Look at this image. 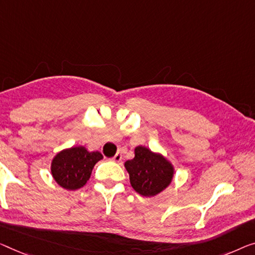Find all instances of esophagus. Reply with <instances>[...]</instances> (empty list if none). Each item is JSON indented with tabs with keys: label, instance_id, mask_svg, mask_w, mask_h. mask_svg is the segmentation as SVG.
I'll return each mask as SVG.
<instances>
[{
	"label": "esophagus",
	"instance_id": "1",
	"mask_svg": "<svg viewBox=\"0 0 255 255\" xmlns=\"http://www.w3.org/2000/svg\"><path fill=\"white\" fill-rule=\"evenodd\" d=\"M121 159H123V154H121L120 152H118V153L115 155V157L112 158V160L116 161V162H120Z\"/></svg>",
	"mask_w": 255,
	"mask_h": 255
}]
</instances>
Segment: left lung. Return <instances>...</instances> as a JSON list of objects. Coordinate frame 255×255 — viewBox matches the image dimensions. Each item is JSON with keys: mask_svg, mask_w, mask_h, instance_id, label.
<instances>
[{"mask_svg": "<svg viewBox=\"0 0 255 255\" xmlns=\"http://www.w3.org/2000/svg\"><path fill=\"white\" fill-rule=\"evenodd\" d=\"M132 189L139 195L152 197L172 182L173 167L162 155L144 146L135 149V158L125 162Z\"/></svg>", "mask_w": 255, "mask_h": 255, "instance_id": "left-lung-1", "label": "left lung"}]
</instances>
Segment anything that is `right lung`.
Returning a JSON list of instances; mask_svg holds the SVG:
<instances>
[{
    "label": "right lung",
    "instance_id": "right-lung-1",
    "mask_svg": "<svg viewBox=\"0 0 255 255\" xmlns=\"http://www.w3.org/2000/svg\"><path fill=\"white\" fill-rule=\"evenodd\" d=\"M103 158L101 152H89L77 146L59 152L52 160L51 174L60 187L77 190L89 180L95 164Z\"/></svg>",
    "mask_w": 255,
    "mask_h": 255
}]
</instances>
